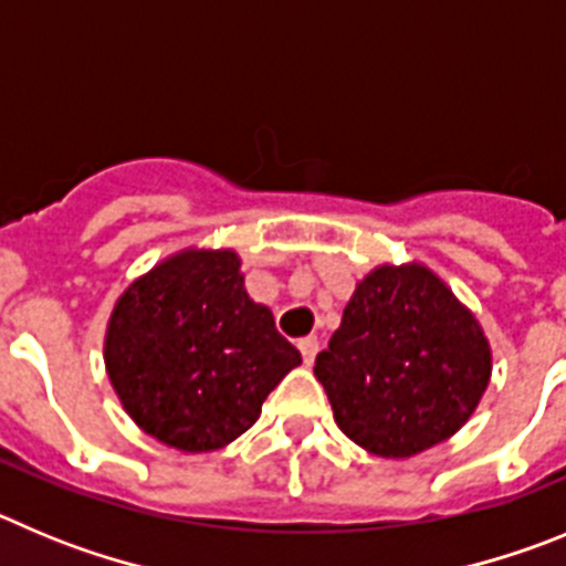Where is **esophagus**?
<instances>
[{
    "label": "esophagus",
    "instance_id": "1",
    "mask_svg": "<svg viewBox=\"0 0 566 566\" xmlns=\"http://www.w3.org/2000/svg\"><path fill=\"white\" fill-rule=\"evenodd\" d=\"M298 349H302L304 364L310 366L315 360V355H318V338H315V335H307V338L298 340Z\"/></svg>",
    "mask_w": 566,
    "mask_h": 566
}]
</instances>
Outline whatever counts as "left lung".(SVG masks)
<instances>
[{
  "label": "left lung",
  "instance_id": "1",
  "mask_svg": "<svg viewBox=\"0 0 566 566\" xmlns=\"http://www.w3.org/2000/svg\"><path fill=\"white\" fill-rule=\"evenodd\" d=\"M315 378L349 440L403 460L465 426L491 380V346L429 268L384 264L355 287Z\"/></svg>",
  "mask_w": 566,
  "mask_h": 566
}]
</instances>
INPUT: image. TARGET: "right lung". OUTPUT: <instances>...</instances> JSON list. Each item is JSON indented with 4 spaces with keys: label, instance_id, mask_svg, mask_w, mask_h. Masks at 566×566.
Instances as JSON below:
<instances>
[{
    "label": "right lung",
    "instance_id": "right-lung-1",
    "mask_svg": "<svg viewBox=\"0 0 566 566\" xmlns=\"http://www.w3.org/2000/svg\"><path fill=\"white\" fill-rule=\"evenodd\" d=\"M104 360L132 420L197 454L251 429L302 355L245 293L237 253L182 251L120 295Z\"/></svg>",
    "mask_w": 566,
    "mask_h": 566
}]
</instances>
